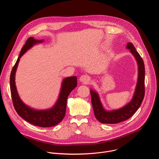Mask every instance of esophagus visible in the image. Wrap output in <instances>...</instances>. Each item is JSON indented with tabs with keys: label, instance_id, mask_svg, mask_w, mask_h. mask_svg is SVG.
<instances>
[{
	"label": "esophagus",
	"instance_id": "34e87169",
	"mask_svg": "<svg viewBox=\"0 0 159 159\" xmlns=\"http://www.w3.org/2000/svg\"><path fill=\"white\" fill-rule=\"evenodd\" d=\"M80 81V82H87L88 81H89V77L87 75H82L80 77V79H79Z\"/></svg>",
	"mask_w": 159,
	"mask_h": 159
}]
</instances>
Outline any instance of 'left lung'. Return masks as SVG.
I'll list each match as a JSON object with an SVG mask.
<instances>
[{"label":"left lung","mask_w":159,"mask_h":159,"mask_svg":"<svg viewBox=\"0 0 159 159\" xmlns=\"http://www.w3.org/2000/svg\"><path fill=\"white\" fill-rule=\"evenodd\" d=\"M126 48L134 57L139 65L138 82L131 100L123 107L112 110L104 109L98 94L90 89L91 102L96 119L101 123L115 124L131 118L140 107L145 96V65L142 58L136 50L133 44L128 43Z\"/></svg>","instance_id":"1"}]
</instances>
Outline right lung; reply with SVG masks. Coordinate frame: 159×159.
<instances>
[{
  "instance_id": "obj_1",
  "label": "right lung",
  "mask_w": 159,
  "mask_h": 159,
  "mask_svg": "<svg viewBox=\"0 0 159 159\" xmlns=\"http://www.w3.org/2000/svg\"><path fill=\"white\" fill-rule=\"evenodd\" d=\"M43 41V39L37 40L33 37L27 39L11 71L10 89L13 105L19 116L33 125L40 127H51L57 125L63 119L66 112L67 98L77 85V77H69L63 80L56 103L53 107L47 109H36L25 104L20 99L15 85V74L20 58L34 44Z\"/></svg>"
}]
</instances>
